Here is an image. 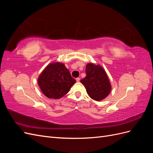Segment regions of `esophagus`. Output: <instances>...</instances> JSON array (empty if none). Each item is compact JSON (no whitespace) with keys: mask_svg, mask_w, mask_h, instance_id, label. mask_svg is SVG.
Wrapping results in <instances>:
<instances>
[{"mask_svg":"<svg viewBox=\"0 0 153 153\" xmlns=\"http://www.w3.org/2000/svg\"><path fill=\"white\" fill-rule=\"evenodd\" d=\"M80 78H78V77L76 78V82H80Z\"/></svg>","mask_w":153,"mask_h":153,"instance_id":"esophagus-1","label":"esophagus"}]
</instances>
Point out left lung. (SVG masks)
I'll use <instances>...</instances> for the list:
<instances>
[{"label":"left lung","mask_w":153,"mask_h":153,"mask_svg":"<svg viewBox=\"0 0 153 153\" xmlns=\"http://www.w3.org/2000/svg\"><path fill=\"white\" fill-rule=\"evenodd\" d=\"M86 76L80 80L85 87L88 95L92 100L101 101L108 96L111 85L105 71L98 65L88 64L85 68Z\"/></svg>","instance_id":"8db88e82"}]
</instances>
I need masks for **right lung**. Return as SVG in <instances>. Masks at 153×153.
Listing matches in <instances>:
<instances>
[{
    "instance_id": "add662e5",
    "label": "right lung",
    "mask_w": 153,
    "mask_h": 153,
    "mask_svg": "<svg viewBox=\"0 0 153 153\" xmlns=\"http://www.w3.org/2000/svg\"><path fill=\"white\" fill-rule=\"evenodd\" d=\"M38 85L49 98L59 99L66 95L76 80L62 63L50 64L38 78Z\"/></svg>"
}]
</instances>
